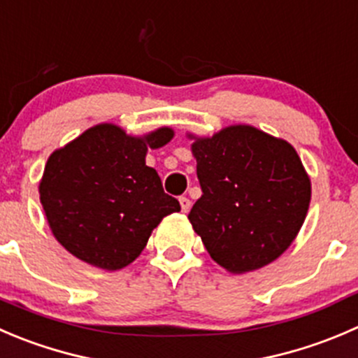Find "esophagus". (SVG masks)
I'll return each instance as SVG.
<instances>
[{
  "label": "esophagus",
  "mask_w": 358,
  "mask_h": 358,
  "mask_svg": "<svg viewBox=\"0 0 358 358\" xmlns=\"http://www.w3.org/2000/svg\"><path fill=\"white\" fill-rule=\"evenodd\" d=\"M180 206H182L183 213H187V211L190 210V199H189V197H185V196L180 197Z\"/></svg>",
  "instance_id": "obj_1"
}]
</instances>
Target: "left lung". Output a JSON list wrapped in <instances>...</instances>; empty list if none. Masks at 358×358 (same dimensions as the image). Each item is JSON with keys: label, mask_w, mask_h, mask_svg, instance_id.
<instances>
[{"label": "left lung", "mask_w": 358, "mask_h": 358, "mask_svg": "<svg viewBox=\"0 0 358 358\" xmlns=\"http://www.w3.org/2000/svg\"><path fill=\"white\" fill-rule=\"evenodd\" d=\"M187 136L203 190L189 220L211 259L232 275L278 259L299 234L311 201L296 148L248 124Z\"/></svg>", "instance_id": "left-lung-1"}]
</instances>
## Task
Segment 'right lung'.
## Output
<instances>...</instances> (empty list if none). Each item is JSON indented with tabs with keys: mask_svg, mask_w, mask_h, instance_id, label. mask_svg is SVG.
<instances>
[{
	"mask_svg": "<svg viewBox=\"0 0 358 358\" xmlns=\"http://www.w3.org/2000/svg\"><path fill=\"white\" fill-rule=\"evenodd\" d=\"M173 136L166 126L133 136L103 122L52 152L38 192L54 238L106 271L136 260L162 218L180 211L145 162L148 148L164 147Z\"/></svg>",
	"mask_w": 358,
	"mask_h": 358,
	"instance_id": "add662e5",
	"label": "right lung"
}]
</instances>
